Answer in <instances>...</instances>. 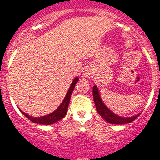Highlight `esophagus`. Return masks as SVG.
I'll return each mask as SVG.
<instances>
[{
  "mask_svg": "<svg viewBox=\"0 0 160 160\" xmlns=\"http://www.w3.org/2000/svg\"><path fill=\"white\" fill-rule=\"evenodd\" d=\"M91 77V74L89 71L85 72V73L83 74V78H85V79H86V80H89Z\"/></svg>",
  "mask_w": 160,
  "mask_h": 160,
  "instance_id": "esophagus-1",
  "label": "esophagus"
}]
</instances>
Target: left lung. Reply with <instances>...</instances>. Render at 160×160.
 Wrapping results in <instances>:
<instances>
[{
    "label": "left lung",
    "instance_id": "1",
    "mask_svg": "<svg viewBox=\"0 0 160 160\" xmlns=\"http://www.w3.org/2000/svg\"><path fill=\"white\" fill-rule=\"evenodd\" d=\"M92 92H93V99L95 105H96V111L100 115L102 116V118H104L105 120L107 121V122H110L112 124L130 123L139 116V114H138V115L132 116V117H130V118H124V117L116 115L115 113H113L112 111H110L105 106V104L102 102V98H101V96H100L99 91H98V88H97L96 85L93 86Z\"/></svg>",
    "mask_w": 160,
    "mask_h": 160
}]
</instances>
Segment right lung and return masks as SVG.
<instances>
[{"label": "right lung", "instance_id": "obj_1", "mask_svg": "<svg viewBox=\"0 0 160 160\" xmlns=\"http://www.w3.org/2000/svg\"><path fill=\"white\" fill-rule=\"evenodd\" d=\"M78 80H79V78L75 77V80L72 81L71 85H70V87L69 88V91L67 92L64 101L62 102L60 106L54 112L50 113V114L46 116H42V117H39V118H33V117H31L28 114H27L24 112H22V110H20V111L22 112L23 115L25 116L26 118H28L29 120L32 121L34 123L42 124V125H50V124H53L56 122L61 120L62 118H64V116L66 115L67 112H68V107H69V104L70 96H71L72 92L74 91L75 86L76 85V83L78 82Z\"/></svg>", "mask_w": 160, "mask_h": 160}]
</instances>
